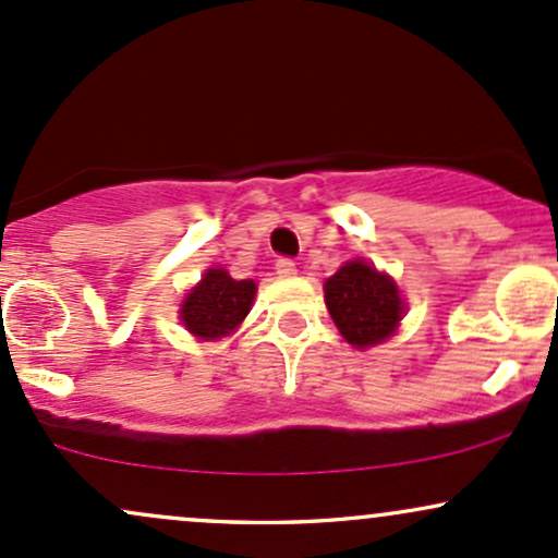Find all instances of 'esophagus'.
I'll return each mask as SVG.
<instances>
[{
	"label": "esophagus",
	"mask_w": 558,
	"mask_h": 558,
	"mask_svg": "<svg viewBox=\"0 0 558 558\" xmlns=\"http://www.w3.org/2000/svg\"><path fill=\"white\" fill-rule=\"evenodd\" d=\"M275 272L280 275V278H293L296 275V262L288 259V257H280L278 262H275Z\"/></svg>",
	"instance_id": "esophagus-1"
}]
</instances>
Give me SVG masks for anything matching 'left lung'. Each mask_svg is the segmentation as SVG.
Instances as JSON below:
<instances>
[{"instance_id":"1","label":"left lung","mask_w":558,"mask_h":558,"mask_svg":"<svg viewBox=\"0 0 558 558\" xmlns=\"http://www.w3.org/2000/svg\"><path fill=\"white\" fill-rule=\"evenodd\" d=\"M325 304L336 328L354 349L383 343L399 328L403 299L390 275L351 259L325 280Z\"/></svg>"}]
</instances>
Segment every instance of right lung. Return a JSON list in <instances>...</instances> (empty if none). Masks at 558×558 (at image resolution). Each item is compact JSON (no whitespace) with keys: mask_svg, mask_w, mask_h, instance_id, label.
Wrapping results in <instances>:
<instances>
[{"mask_svg":"<svg viewBox=\"0 0 558 558\" xmlns=\"http://www.w3.org/2000/svg\"><path fill=\"white\" fill-rule=\"evenodd\" d=\"M254 280H233L222 267H209L183 299L178 315L183 328L194 332L198 341H217L243 323L254 304Z\"/></svg>","mask_w":558,"mask_h":558,"instance_id":"add662e5","label":"right lung"}]
</instances>
